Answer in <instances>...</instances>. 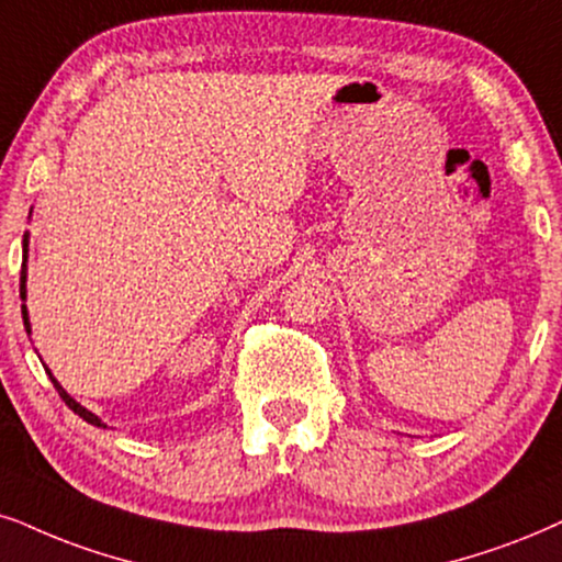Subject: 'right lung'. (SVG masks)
<instances>
[{
	"mask_svg": "<svg viewBox=\"0 0 562 562\" xmlns=\"http://www.w3.org/2000/svg\"><path fill=\"white\" fill-rule=\"evenodd\" d=\"M23 251H25V261H27V233H25V236H23ZM25 261H23V272H20V297H23V301H25V280H27V274H25ZM23 322H25V331L31 334V322H27V308H25V305H23ZM48 375H52V371H48ZM52 381H54L56 392H59V396H61V400H64V404H67V407L72 409L75 415H80L85 423H90V425H98V428H105V425L101 423V417H98V415H92L90 409H85L80 402H75L72 396H69L67 392H64V389H61V383L56 381L54 375H52Z\"/></svg>",
	"mask_w": 562,
	"mask_h": 562,
	"instance_id": "right-lung-1",
	"label": "right lung"
}]
</instances>
